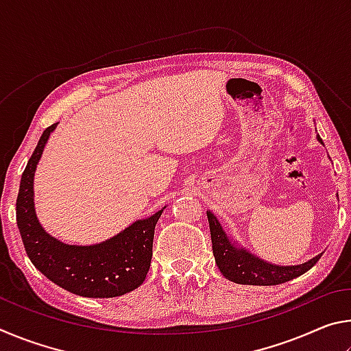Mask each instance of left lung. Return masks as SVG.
Returning <instances> with one entry per match:
<instances>
[{"instance_id": "8db88e82", "label": "left lung", "mask_w": 351, "mask_h": 351, "mask_svg": "<svg viewBox=\"0 0 351 351\" xmlns=\"http://www.w3.org/2000/svg\"><path fill=\"white\" fill-rule=\"evenodd\" d=\"M320 142L322 139L317 138ZM209 219L212 251L215 255V261L221 274L230 282L240 285H257V287H271L293 280V278L305 274L317 263L322 254L297 266H276L254 257L245 249H237L229 241L228 235L218 223L217 217L212 212H207Z\"/></svg>"}]
</instances>
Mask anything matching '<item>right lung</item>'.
Here are the masks:
<instances>
[{"instance_id": "obj_1", "label": "right lung", "mask_w": 351, "mask_h": 351, "mask_svg": "<svg viewBox=\"0 0 351 351\" xmlns=\"http://www.w3.org/2000/svg\"><path fill=\"white\" fill-rule=\"evenodd\" d=\"M47 127L21 176L16 198V224L35 268L69 293L108 299L130 293L144 283L153 255L154 228L162 210L128 226L112 239L94 246H71L41 228L34 209V175L49 134Z\"/></svg>"}]
</instances>
